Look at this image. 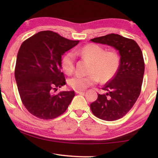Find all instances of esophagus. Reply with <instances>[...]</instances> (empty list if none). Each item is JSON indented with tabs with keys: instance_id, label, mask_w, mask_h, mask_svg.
<instances>
[{
	"instance_id": "obj_1",
	"label": "esophagus",
	"mask_w": 158,
	"mask_h": 158,
	"mask_svg": "<svg viewBox=\"0 0 158 158\" xmlns=\"http://www.w3.org/2000/svg\"><path fill=\"white\" fill-rule=\"evenodd\" d=\"M75 93H77V94H81V93H85V91H84V90H76Z\"/></svg>"
}]
</instances>
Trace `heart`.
Returning <instances> with one entry per match:
<instances>
[{
  "label": "heart",
  "instance_id": "b5f03b06",
  "mask_svg": "<svg viewBox=\"0 0 158 158\" xmlns=\"http://www.w3.org/2000/svg\"><path fill=\"white\" fill-rule=\"evenodd\" d=\"M77 54L86 58L92 62L89 75L76 74L69 79V87L77 90H84L98 84L99 79L106 83L114 78L118 71L121 58L115 51H108L96 44H89L75 51ZM75 65V55L72 52L66 53L61 60V66L68 74L73 73Z\"/></svg>",
  "mask_w": 158,
  "mask_h": 158
}]
</instances>
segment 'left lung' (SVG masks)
Wrapping results in <instances>:
<instances>
[{
	"mask_svg": "<svg viewBox=\"0 0 158 158\" xmlns=\"http://www.w3.org/2000/svg\"><path fill=\"white\" fill-rule=\"evenodd\" d=\"M90 41L106 44L118 51L121 63L118 71L90 104V109L96 117L113 121L121 118L129 111L140 95L144 74V60L140 47L134 40L118 34H108L95 37Z\"/></svg>",
	"mask_w": 158,
	"mask_h": 158,
	"instance_id": "1",
	"label": "left lung"
}]
</instances>
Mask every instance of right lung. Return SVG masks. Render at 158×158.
<instances>
[{
  "mask_svg": "<svg viewBox=\"0 0 158 158\" xmlns=\"http://www.w3.org/2000/svg\"><path fill=\"white\" fill-rule=\"evenodd\" d=\"M79 42L44 31L21 44L15 76L21 102L32 115L49 120L60 116L68 109L75 95L74 90L53 93L65 84L60 71L61 56Z\"/></svg>",
  "mask_w": 158,
  "mask_h": 158,
  "instance_id": "right-lung-1",
  "label": "right lung"
}]
</instances>
